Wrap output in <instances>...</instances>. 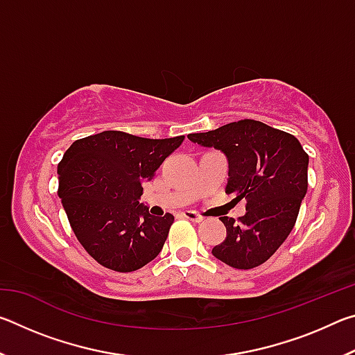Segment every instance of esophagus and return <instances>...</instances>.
Instances as JSON below:
<instances>
[{
	"instance_id": "esophagus-1",
	"label": "esophagus",
	"mask_w": 355,
	"mask_h": 355,
	"mask_svg": "<svg viewBox=\"0 0 355 355\" xmlns=\"http://www.w3.org/2000/svg\"><path fill=\"white\" fill-rule=\"evenodd\" d=\"M182 216H183V218H186V219L192 220V222H202L203 220V216L197 214L196 211H183Z\"/></svg>"
}]
</instances>
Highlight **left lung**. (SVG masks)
I'll return each mask as SVG.
<instances>
[{"label":"left lung","instance_id":"left-lung-1","mask_svg":"<svg viewBox=\"0 0 355 355\" xmlns=\"http://www.w3.org/2000/svg\"><path fill=\"white\" fill-rule=\"evenodd\" d=\"M188 137L227 156L225 192L235 194L236 202L248 200L238 220L220 218L227 238L214 245L213 255L236 269L260 266L296 224L309 186V155L293 135L252 119Z\"/></svg>","mask_w":355,"mask_h":355}]
</instances>
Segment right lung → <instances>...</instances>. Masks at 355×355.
<instances>
[{"mask_svg": "<svg viewBox=\"0 0 355 355\" xmlns=\"http://www.w3.org/2000/svg\"><path fill=\"white\" fill-rule=\"evenodd\" d=\"M183 141L103 131L75 141L64 153L58 196L78 241L101 266L131 272L158 257L173 216L150 214L139 203L142 184Z\"/></svg>", "mask_w": 355, "mask_h": 355, "instance_id": "right-lung-1", "label": "right lung"}]
</instances>
